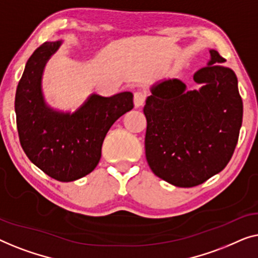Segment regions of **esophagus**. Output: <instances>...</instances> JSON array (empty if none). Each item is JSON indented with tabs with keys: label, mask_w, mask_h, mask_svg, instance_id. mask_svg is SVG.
<instances>
[{
	"label": "esophagus",
	"mask_w": 258,
	"mask_h": 258,
	"mask_svg": "<svg viewBox=\"0 0 258 258\" xmlns=\"http://www.w3.org/2000/svg\"><path fill=\"white\" fill-rule=\"evenodd\" d=\"M145 100H146V93L138 91L134 93V106L140 107L145 104Z\"/></svg>",
	"instance_id": "1"
}]
</instances>
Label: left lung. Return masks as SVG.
<instances>
[{
    "label": "left lung",
    "instance_id": "1",
    "mask_svg": "<svg viewBox=\"0 0 258 258\" xmlns=\"http://www.w3.org/2000/svg\"><path fill=\"white\" fill-rule=\"evenodd\" d=\"M194 75L199 90L180 79L151 88L144 113L145 151L152 172L176 187L201 184L220 173L233 157L242 126L243 103L237 77L216 50Z\"/></svg>",
    "mask_w": 258,
    "mask_h": 258
}]
</instances>
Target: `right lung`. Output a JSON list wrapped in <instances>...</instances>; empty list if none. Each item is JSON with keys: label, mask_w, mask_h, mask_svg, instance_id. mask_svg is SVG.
<instances>
[{"label": "right lung", "mask_w": 258, "mask_h": 258, "mask_svg": "<svg viewBox=\"0 0 258 258\" xmlns=\"http://www.w3.org/2000/svg\"><path fill=\"white\" fill-rule=\"evenodd\" d=\"M61 42L43 43L28 59L17 85L15 112L20 143L29 160L52 179L70 182L96 168L106 133L132 110L133 94L92 93L75 112L49 106L42 90L43 71Z\"/></svg>", "instance_id": "1"}]
</instances>
